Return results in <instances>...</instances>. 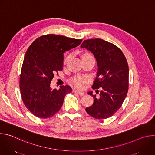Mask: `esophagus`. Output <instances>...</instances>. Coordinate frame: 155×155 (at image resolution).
<instances>
[{"label": "esophagus", "mask_w": 155, "mask_h": 155, "mask_svg": "<svg viewBox=\"0 0 155 155\" xmlns=\"http://www.w3.org/2000/svg\"><path fill=\"white\" fill-rule=\"evenodd\" d=\"M73 92L74 93H77L78 94H79V95H80L81 96H83L84 94V93H83V92H81V91H77V90H74Z\"/></svg>", "instance_id": "34e87169"}]
</instances>
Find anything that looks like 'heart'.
<instances>
[{
    "instance_id": "b5f03b06",
    "label": "heart",
    "mask_w": 155,
    "mask_h": 155,
    "mask_svg": "<svg viewBox=\"0 0 155 155\" xmlns=\"http://www.w3.org/2000/svg\"><path fill=\"white\" fill-rule=\"evenodd\" d=\"M90 57H93V56L90 53H87V52L83 53L81 56L82 59L86 58H90ZM71 58V54H69L66 56L64 61V64H67V62L69 61ZM90 81V78L88 76L77 75L72 77L71 79L70 82L73 86L78 88V89H83V88L84 87L85 84H87Z\"/></svg>"
}]
</instances>
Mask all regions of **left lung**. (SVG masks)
Instances as JSON below:
<instances>
[{
	"label": "left lung",
	"instance_id": "left-lung-1",
	"mask_svg": "<svg viewBox=\"0 0 155 155\" xmlns=\"http://www.w3.org/2000/svg\"><path fill=\"white\" fill-rule=\"evenodd\" d=\"M81 48H86L95 56L98 71L93 89L97 90L99 97L89 92L94 98L93 105L86 112L96 119H106L120 109L129 88V67L122 51L114 44L101 38L83 41ZM101 88L99 92L97 90ZM100 93H98V92Z\"/></svg>",
	"mask_w": 155,
	"mask_h": 155
}]
</instances>
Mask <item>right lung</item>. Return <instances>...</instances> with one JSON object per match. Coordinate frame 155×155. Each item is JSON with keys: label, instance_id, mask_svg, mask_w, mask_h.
<instances>
[{"label": "right lung", "instance_id": "add662e5", "mask_svg": "<svg viewBox=\"0 0 155 155\" xmlns=\"http://www.w3.org/2000/svg\"><path fill=\"white\" fill-rule=\"evenodd\" d=\"M81 41L51 34L37 38L28 48L22 65L19 88L25 105L34 116H53L61 108L65 96L72 92L68 85L51 90L50 83L54 75L62 71L63 53Z\"/></svg>", "mask_w": 155, "mask_h": 155}]
</instances>
